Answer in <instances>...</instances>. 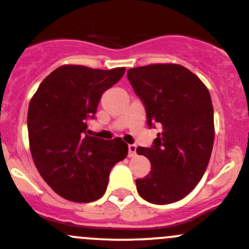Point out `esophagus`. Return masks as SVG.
<instances>
[{
	"mask_svg": "<svg viewBox=\"0 0 249 249\" xmlns=\"http://www.w3.org/2000/svg\"><path fill=\"white\" fill-rule=\"evenodd\" d=\"M127 157L129 158H132L136 155V145L135 144H129L127 145Z\"/></svg>",
	"mask_w": 249,
	"mask_h": 249,
	"instance_id": "esophagus-1",
	"label": "esophagus"
}]
</instances>
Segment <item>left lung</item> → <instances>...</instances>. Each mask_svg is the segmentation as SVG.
I'll list each match as a JSON object with an SVG mask.
<instances>
[{
  "label": "left lung",
  "mask_w": 249,
  "mask_h": 249,
  "mask_svg": "<svg viewBox=\"0 0 249 249\" xmlns=\"http://www.w3.org/2000/svg\"><path fill=\"white\" fill-rule=\"evenodd\" d=\"M127 79L140 97L149 127L160 132L149 148V175L136 179L145 201L167 205L189 194L207 169L214 141L213 106L207 88L180 65L157 64L130 69Z\"/></svg>",
  "instance_id": "obj_1"
}]
</instances>
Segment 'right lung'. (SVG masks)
I'll return each mask as SVG.
<instances>
[{
  "label": "right lung",
  "mask_w": 249,
  "mask_h": 249,
  "mask_svg": "<svg viewBox=\"0 0 249 249\" xmlns=\"http://www.w3.org/2000/svg\"><path fill=\"white\" fill-rule=\"evenodd\" d=\"M124 67L96 70L65 65L39 84L27 113L30 150L47 184L64 199L91 202L105 194L109 172L127 155L122 139L90 136L102 94L119 82Z\"/></svg>",
  "instance_id": "right-lung-1"
}]
</instances>
